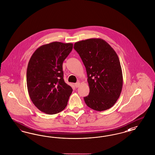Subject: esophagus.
Here are the masks:
<instances>
[{"mask_svg": "<svg viewBox=\"0 0 155 155\" xmlns=\"http://www.w3.org/2000/svg\"><path fill=\"white\" fill-rule=\"evenodd\" d=\"M80 85V83L79 82H78V83H75V87H76V88H78V87H79V86Z\"/></svg>", "mask_w": 155, "mask_h": 155, "instance_id": "34e87169", "label": "esophagus"}]
</instances>
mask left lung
<instances>
[{"mask_svg":"<svg viewBox=\"0 0 155 155\" xmlns=\"http://www.w3.org/2000/svg\"><path fill=\"white\" fill-rule=\"evenodd\" d=\"M86 68L90 93L84 99L91 109L103 111L116 103L123 79L119 57L105 40L91 38L76 42L74 47Z\"/></svg>","mask_w":155,"mask_h":155,"instance_id":"obj_1","label":"left lung"}]
</instances>
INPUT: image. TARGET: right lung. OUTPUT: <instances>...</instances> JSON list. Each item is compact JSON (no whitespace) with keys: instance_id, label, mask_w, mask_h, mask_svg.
I'll return each instance as SVG.
<instances>
[{"instance_id":"right-lung-1","label":"right lung","mask_w":155,"mask_h":155,"mask_svg":"<svg viewBox=\"0 0 155 155\" xmlns=\"http://www.w3.org/2000/svg\"><path fill=\"white\" fill-rule=\"evenodd\" d=\"M73 44L54 41L41 45L30 58L27 85L30 99L40 111L54 115L64 110L72 89L63 79V63Z\"/></svg>"}]
</instances>
